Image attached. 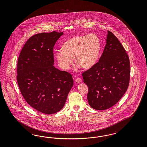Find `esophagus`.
I'll list each match as a JSON object with an SVG mask.
<instances>
[{
    "label": "esophagus",
    "instance_id": "esophagus-1",
    "mask_svg": "<svg viewBox=\"0 0 147 147\" xmlns=\"http://www.w3.org/2000/svg\"><path fill=\"white\" fill-rule=\"evenodd\" d=\"M75 82L78 84H80L81 82V79L80 78H76L75 79Z\"/></svg>",
    "mask_w": 147,
    "mask_h": 147
}]
</instances>
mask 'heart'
<instances>
[{
	"instance_id": "heart-1",
	"label": "heart",
	"mask_w": 147,
	"mask_h": 147,
	"mask_svg": "<svg viewBox=\"0 0 147 147\" xmlns=\"http://www.w3.org/2000/svg\"><path fill=\"white\" fill-rule=\"evenodd\" d=\"M63 48L57 49L55 56L60 68H70L76 59V68L89 69L97 62L101 49L100 40L96 34L76 36L65 42Z\"/></svg>"
}]
</instances>
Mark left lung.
<instances>
[{
  "instance_id": "1",
  "label": "left lung",
  "mask_w": 147,
  "mask_h": 147,
  "mask_svg": "<svg viewBox=\"0 0 147 147\" xmlns=\"http://www.w3.org/2000/svg\"><path fill=\"white\" fill-rule=\"evenodd\" d=\"M128 54L118 39L108 31L106 44L98 62L82 73L88 87L87 99L96 110L115 105L128 89L130 80Z\"/></svg>"
}]
</instances>
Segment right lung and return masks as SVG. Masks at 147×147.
I'll use <instances>...</instances> for the list:
<instances>
[{
  "instance_id": "add662e5",
  "label": "right lung",
  "mask_w": 147,
  "mask_h": 147,
  "mask_svg": "<svg viewBox=\"0 0 147 147\" xmlns=\"http://www.w3.org/2000/svg\"><path fill=\"white\" fill-rule=\"evenodd\" d=\"M63 32L41 33L27 40L18 58L17 80L27 103L52 114L61 110L73 86L71 74L53 66V47Z\"/></svg>"
}]
</instances>
